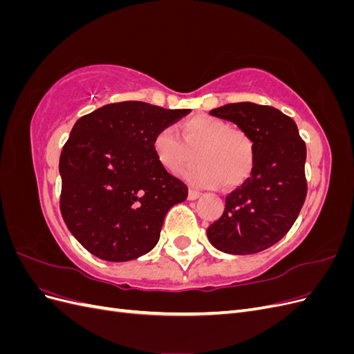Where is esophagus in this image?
<instances>
[{"instance_id": "34e87169", "label": "esophagus", "mask_w": 354, "mask_h": 354, "mask_svg": "<svg viewBox=\"0 0 354 354\" xmlns=\"http://www.w3.org/2000/svg\"><path fill=\"white\" fill-rule=\"evenodd\" d=\"M201 196H202L201 192H198V190H195V189H189V195H187V199H189V201H196V199H199Z\"/></svg>"}]
</instances>
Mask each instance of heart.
Returning a JSON list of instances; mask_svg holds the SVG:
<instances>
[{"label": "heart", "instance_id": "1", "mask_svg": "<svg viewBox=\"0 0 354 354\" xmlns=\"http://www.w3.org/2000/svg\"><path fill=\"white\" fill-rule=\"evenodd\" d=\"M180 136L165 127L155 134L152 147L158 162L169 173L194 162L181 173L186 181L198 187H233L250 177L254 168V142L242 128L229 127L211 115L190 118L180 127Z\"/></svg>", "mask_w": 354, "mask_h": 354}]
</instances>
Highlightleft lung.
Returning a JSON list of instances; mask_svg holds the SVG:
<instances>
[{"label": "left lung", "mask_w": 354, "mask_h": 354, "mask_svg": "<svg viewBox=\"0 0 354 354\" xmlns=\"http://www.w3.org/2000/svg\"><path fill=\"white\" fill-rule=\"evenodd\" d=\"M209 113L250 134L255 160L250 177L226 196L223 216L207 236L226 254L264 251L292 227L306 201V143L291 118L272 106L229 103Z\"/></svg>", "instance_id": "obj_1"}]
</instances>
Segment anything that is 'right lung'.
Instances as JSON below:
<instances>
[{
    "mask_svg": "<svg viewBox=\"0 0 354 354\" xmlns=\"http://www.w3.org/2000/svg\"><path fill=\"white\" fill-rule=\"evenodd\" d=\"M189 112L121 102L75 122L59 162L60 211L88 252L121 263L155 248L167 212L186 201L187 187L158 162L152 142Z\"/></svg>",
    "mask_w": 354,
    "mask_h": 354,
    "instance_id": "1",
    "label": "right lung"
}]
</instances>
